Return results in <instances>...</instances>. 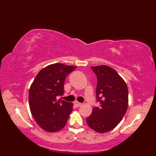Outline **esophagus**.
<instances>
[{
  "mask_svg": "<svg viewBox=\"0 0 156 156\" xmlns=\"http://www.w3.org/2000/svg\"><path fill=\"white\" fill-rule=\"evenodd\" d=\"M74 105L76 106V107H80V106L82 105V103H80V102H79L78 101H75L74 102Z\"/></svg>",
  "mask_w": 156,
  "mask_h": 156,
  "instance_id": "34e87169",
  "label": "esophagus"
}]
</instances>
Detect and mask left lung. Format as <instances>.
Segmentation results:
<instances>
[{
	"label": "left lung",
	"mask_w": 156,
	"mask_h": 156,
	"mask_svg": "<svg viewBox=\"0 0 156 156\" xmlns=\"http://www.w3.org/2000/svg\"><path fill=\"white\" fill-rule=\"evenodd\" d=\"M91 68L97 76L96 96L100 106L93 108L87 122L92 130L104 133L117 127L125 115L128 108V88L113 68L106 65Z\"/></svg>",
	"instance_id": "1"
}]
</instances>
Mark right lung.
<instances>
[{
    "instance_id": "obj_1",
    "label": "right lung",
    "mask_w": 156,
    "mask_h": 156,
    "mask_svg": "<svg viewBox=\"0 0 156 156\" xmlns=\"http://www.w3.org/2000/svg\"><path fill=\"white\" fill-rule=\"evenodd\" d=\"M76 68L59 63L50 64L41 69L32 82L29 108L35 121L45 131H58L67 122L73 104L56 98L64 94L66 76Z\"/></svg>"
}]
</instances>
